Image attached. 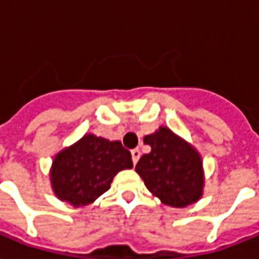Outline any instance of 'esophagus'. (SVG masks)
<instances>
[{"label":"esophagus","mask_w":259,"mask_h":259,"mask_svg":"<svg viewBox=\"0 0 259 259\" xmlns=\"http://www.w3.org/2000/svg\"><path fill=\"white\" fill-rule=\"evenodd\" d=\"M132 159H133V163H137L139 162V159H140V151L139 149H133L132 151Z\"/></svg>","instance_id":"esophagus-1"}]
</instances>
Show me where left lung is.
<instances>
[{"label": "left lung", "mask_w": 259, "mask_h": 259, "mask_svg": "<svg viewBox=\"0 0 259 259\" xmlns=\"http://www.w3.org/2000/svg\"><path fill=\"white\" fill-rule=\"evenodd\" d=\"M144 143L151 147V152L140 158L136 171L149 192L171 207H187L198 202L204 187L198 151L164 126L145 136Z\"/></svg>", "instance_id": "obj_1"}]
</instances>
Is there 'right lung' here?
Segmentation results:
<instances>
[{"label":"right lung","instance_id":"right-lung-1","mask_svg":"<svg viewBox=\"0 0 259 259\" xmlns=\"http://www.w3.org/2000/svg\"><path fill=\"white\" fill-rule=\"evenodd\" d=\"M133 167L132 155L120 141L85 135L53 159L51 184L61 202L88 206L107 192L120 170Z\"/></svg>","mask_w":259,"mask_h":259}]
</instances>
